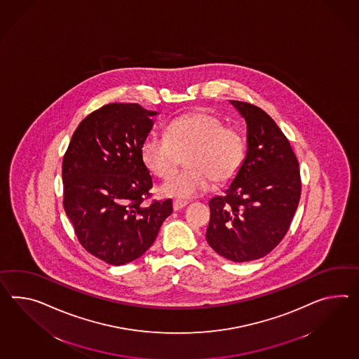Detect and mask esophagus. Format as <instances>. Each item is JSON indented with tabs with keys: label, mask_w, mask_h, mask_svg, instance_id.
Here are the masks:
<instances>
[{
	"label": "esophagus",
	"mask_w": 359,
	"mask_h": 359,
	"mask_svg": "<svg viewBox=\"0 0 359 359\" xmlns=\"http://www.w3.org/2000/svg\"><path fill=\"white\" fill-rule=\"evenodd\" d=\"M187 201H180V200H176V201L172 202V208H174V210H182L183 208L187 206Z\"/></svg>",
	"instance_id": "obj_1"
}]
</instances>
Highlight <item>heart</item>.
<instances>
[{"label": "heart", "instance_id": "1", "mask_svg": "<svg viewBox=\"0 0 359 359\" xmlns=\"http://www.w3.org/2000/svg\"><path fill=\"white\" fill-rule=\"evenodd\" d=\"M140 153L149 171L161 179L172 175L185 157L188 170L162 184L159 192L188 200L208 192L212 180L226 183L237 175L244 163L246 141L236 128L224 127L218 116L192 113L168 123L165 136L147 135Z\"/></svg>", "mask_w": 359, "mask_h": 359}]
</instances>
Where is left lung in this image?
Here are the masks:
<instances>
[{"label": "left lung", "instance_id": "left-lung-1", "mask_svg": "<svg viewBox=\"0 0 359 359\" xmlns=\"http://www.w3.org/2000/svg\"><path fill=\"white\" fill-rule=\"evenodd\" d=\"M246 123V154L223 196L209 201L206 240L232 262L259 259L288 232L301 196L296 154L262 109L231 100Z\"/></svg>", "mask_w": 359, "mask_h": 359}]
</instances>
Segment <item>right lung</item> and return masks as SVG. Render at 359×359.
<instances>
[{
    "label": "right lung",
    "mask_w": 359,
    "mask_h": 359,
    "mask_svg": "<svg viewBox=\"0 0 359 359\" xmlns=\"http://www.w3.org/2000/svg\"><path fill=\"white\" fill-rule=\"evenodd\" d=\"M137 104H109L83 119L62 162L63 208L84 249L122 266L140 258L172 212V201L142 205L153 187L141 144L153 116Z\"/></svg>",
    "instance_id": "add662e5"
}]
</instances>
